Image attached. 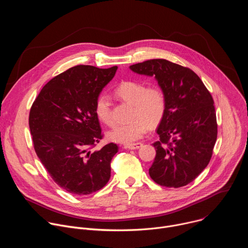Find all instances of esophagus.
<instances>
[{
	"label": "esophagus",
	"mask_w": 248,
	"mask_h": 248,
	"mask_svg": "<svg viewBox=\"0 0 248 248\" xmlns=\"http://www.w3.org/2000/svg\"><path fill=\"white\" fill-rule=\"evenodd\" d=\"M141 146H142V143H141V142H135V143H129V144L124 145V148L134 150V149H138V148H140Z\"/></svg>",
	"instance_id": "obj_1"
}]
</instances>
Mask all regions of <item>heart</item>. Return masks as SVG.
<instances>
[{
  "label": "heart",
  "mask_w": 248,
  "mask_h": 248,
  "mask_svg": "<svg viewBox=\"0 0 248 248\" xmlns=\"http://www.w3.org/2000/svg\"><path fill=\"white\" fill-rule=\"evenodd\" d=\"M115 94L124 103L132 105L130 119L132 122L117 125L108 133L110 140L118 143H131L140 139L149 126L157 125L164 118L167 110V96L159 85L147 86L139 80H125L115 89ZM95 114L100 122L113 126L115 120L111 103L106 95L96 99Z\"/></svg>",
  "instance_id": "1"
}]
</instances>
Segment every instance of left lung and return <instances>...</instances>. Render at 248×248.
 I'll return each mask as SVG.
<instances>
[{"instance_id":"left-lung-1","label":"left lung","mask_w":248,"mask_h":248,"mask_svg":"<svg viewBox=\"0 0 248 248\" xmlns=\"http://www.w3.org/2000/svg\"><path fill=\"white\" fill-rule=\"evenodd\" d=\"M132 72L155 77L167 96V110L153 143L156 157L151 179L166 187L193 182L209 164L217 140L214 100L200 78L188 67L164 59L129 66Z\"/></svg>"}]
</instances>
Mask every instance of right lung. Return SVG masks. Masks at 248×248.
Returning a JSON list of instances; mask_svg holds the SVG:
<instances>
[{
    "label": "right lung",
    "mask_w": 248,
    "mask_h": 248,
    "mask_svg": "<svg viewBox=\"0 0 248 248\" xmlns=\"http://www.w3.org/2000/svg\"><path fill=\"white\" fill-rule=\"evenodd\" d=\"M117 69V65L70 67L52 78L31 106L29 128L35 152L53 181L72 194H90L110 180L118 145L91 149L103 138L96 99Z\"/></svg>",
    "instance_id": "right-lung-1"
}]
</instances>
